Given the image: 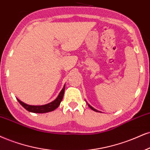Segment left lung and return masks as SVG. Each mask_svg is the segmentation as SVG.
Masks as SVG:
<instances>
[{
    "instance_id": "left-lung-1",
    "label": "left lung",
    "mask_w": 150,
    "mask_h": 150,
    "mask_svg": "<svg viewBox=\"0 0 150 150\" xmlns=\"http://www.w3.org/2000/svg\"><path fill=\"white\" fill-rule=\"evenodd\" d=\"M88 106H89V107H90V108L92 109V110H94V111H96V112H99V110H96V109H95V108H92V107L91 106H90V104H88Z\"/></svg>"
}]
</instances>
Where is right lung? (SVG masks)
<instances>
[{
  "label": "right lung",
  "instance_id": "add662e5",
  "mask_svg": "<svg viewBox=\"0 0 150 150\" xmlns=\"http://www.w3.org/2000/svg\"><path fill=\"white\" fill-rule=\"evenodd\" d=\"M64 87L62 88V90H61V92L59 94L58 97L55 99L54 101L52 102L48 103V104L43 105V106H30V105H28L26 103L22 102L21 101H20L19 99H17L18 102L24 108L26 109L27 110H28L29 112H37V113H44V112H48L50 111H53L55 108H57L59 106V105L60 104L61 101L62 100V98H63L64 92Z\"/></svg>",
  "mask_w": 150,
  "mask_h": 150
}]
</instances>
